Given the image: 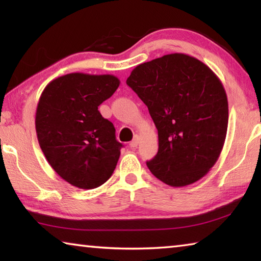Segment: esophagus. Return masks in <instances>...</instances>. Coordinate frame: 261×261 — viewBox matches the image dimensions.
Here are the masks:
<instances>
[{
	"mask_svg": "<svg viewBox=\"0 0 261 261\" xmlns=\"http://www.w3.org/2000/svg\"><path fill=\"white\" fill-rule=\"evenodd\" d=\"M138 144H139V137H138V136H135V137H134V139L131 140L130 146L135 148V147L138 146Z\"/></svg>",
	"mask_w": 261,
	"mask_h": 261,
	"instance_id": "obj_1",
	"label": "esophagus"
}]
</instances>
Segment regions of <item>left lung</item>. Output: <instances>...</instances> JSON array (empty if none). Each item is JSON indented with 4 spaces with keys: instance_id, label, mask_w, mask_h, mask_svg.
Returning <instances> with one entry per match:
<instances>
[{
    "instance_id": "obj_1",
    "label": "left lung",
    "mask_w": 261,
    "mask_h": 261,
    "mask_svg": "<svg viewBox=\"0 0 261 261\" xmlns=\"http://www.w3.org/2000/svg\"><path fill=\"white\" fill-rule=\"evenodd\" d=\"M126 84L158 129V153L146 162L151 173L174 188L204 177L227 136L228 99L218 76L196 57L175 53L139 64Z\"/></svg>"
}]
</instances>
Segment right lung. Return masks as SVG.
Masks as SVG:
<instances>
[{"label":"right lung","mask_w":261,"mask_h":261,"mask_svg":"<svg viewBox=\"0 0 261 261\" xmlns=\"http://www.w3.org/2000/svg\"><path fill=\"white\" fill-rule=\"evenodd\" d=\"M120 83L113 74L68 73L48 84L39 99V145L57 175L73 187L98 188L116 168L122 144L98 107Z\"/></svg>","instance_id":"add662e5"}]
</instances>
